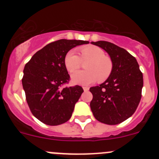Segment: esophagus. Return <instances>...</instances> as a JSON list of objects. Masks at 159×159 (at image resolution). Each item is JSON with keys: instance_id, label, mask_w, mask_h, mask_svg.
<instances>
[{"instance_id": "34e87169", "label": "esophagus", "mask_w": 159, "mask_h": 159, "mask_svg": "<svg viewBox=\"0 0 159 159\" xmlns=\"http://www.w3.org/2000/svg\"><path fill=\"white\" fill-rule=\"evenodd\" d=\"M83 89H84V91H89V88L85 87V86H84V87H83Z\"/></svg>"}]
</instances>
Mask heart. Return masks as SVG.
Returning <instances> with one entry per match:
<instances>
[{
    "label": "heart",
    "mask_w": 159,
    "mask_h": 159,
    "mask_svg": "<svg viewBox=\"0 0 159 159\" xmlns=\"http://www.w3.org/2000/svg\"><path fill=\"white\" fill-rule=\"evenodd\" d=\"M80 56L74 50H70L65 57V68L70 73L78 70L82 65V61H89L85 65V70L76 72L71 76L75 84H89L106 81L113 70V61L105 55L104 50L98 46L87 45L78 48Z\"/></svg>",
    "instance_id": "1"
}]
</instances>
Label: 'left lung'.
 Returning a JSON list of instances; mask_svg holds the SVG:
<instances>
[{
  "instance_id": "8db88e82",
  "label": "left lung",
  "mask_w": 159,
  "mask_h": 159,
  "mask_svg": "<svg viewBox=\"0 0 159 159\" xmlns=\"http://www.w3.org/2000/svg\"><path fill=\"white\" fill-rule=\"evenodd\" d=\"M91 44L102 48L110 55L113 70L99 86L90 88L93 98L90 103L94 118L107 125H118L130 118L142 98L143 75L135 57L126 50L111 42Z\"/></svg>"
}]
</instances>
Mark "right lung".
<instances>
[{"label":"right lung","mask_w":159,"mask_h":159,"mask_svg":"<svg viewBox=\"0 0 159 159\" xmlns=\"http://www.w3.org/2000/svg\"><path fill=\"white\" fill-rule=\"evenodd\" d=\"M89 41L61 39L35 53L25 65L22 85L29 108L35 118L48 125L70 119L84 90L79 85L63 87L70 75L65 65L67 53Z\"/></svg>","instance_id":"obj_1"}]
</instances>
